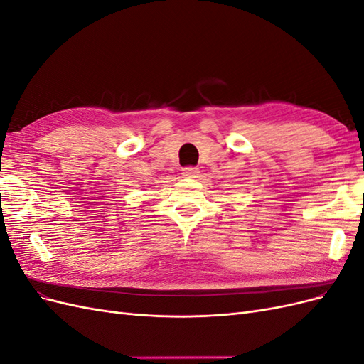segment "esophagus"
Wrapping results in <instances>:
<instances>
[{
  "label": "esophagus",
  "mask_w": 364,
  "mask_h": 364,
  "mask_svg": "<svg viewBox=\"0 0 364 364\" xmlns=\"http://www.w3.org/2000/svg\"><path fill=\"white\" fill-rule=\"evenodd\" d=\"M183 173V176H185V178H197V174H199V168H197V167H185L183 170H182Z\"/></svg>",
  "instance_id": "34e87169"
}]
</instances>
